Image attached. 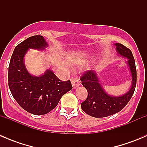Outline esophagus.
<instances>
[{
    "label": "esophagus",
    "mask_w": 147,
    "mask_h": 147,
    "mask_svg": "<svg viewBox=\"0 0 147 147\" xmlns=\"http://www.w3.org/2000/svg\"><path fill=\"white\" fill-rule=\"evenodd\" d=\"M71 82H72V87H73L74 89H75V88H77L78 87H79L81 84L80 80V79H78V78H71Z\"/></svg>",
    "instance_id": "obj_1"
}]
</instances>
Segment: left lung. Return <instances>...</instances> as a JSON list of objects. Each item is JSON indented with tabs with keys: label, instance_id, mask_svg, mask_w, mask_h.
<instances>
[{
	"label": "left lung",
	"instance_id": "8db88e82",
	"mask_svg": "<svg viewBox=\"0 0 147 147\" xmlns=\"http://www.w3.org/2000/svg\"><path fill=\"white\" fill-rule=\"evenodd\" d=\"M116 50L119 55L128 59L127 63L131 75V85L127 93L119 97L107 94L97 78L96 71L87 70L81 77L82 85L87 90V99L81 105L86 114L94 117H106L121 111L129 102L137 84V69L135 61L131 50L122 44L115 43Z\"/></svg>",
	"mask_w": 147,
	"mask_h": 147
}]
</instances>
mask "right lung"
Returning a JSON list of instances; mask_svg holds the SVG:
<instances>
[{
  "label": "right lung",
  "mask_w": 147,
  "mask_h": 147,
  "mask_svg": "<svg viewBox=\"0 0 147 147\" xmlns=\"http://www.w3.org/2000/svg\"><path fill=\"white\" fill-rule=\"evenodd\" d=\"M47 46L42 35L30 37L16 46L8 67V85L12 95L23 109L35 115L50 112L65 93L72 89L70 81L60 80L50 69L37 77L26 69L24 57L28 50H43Z\"/></svg>",
  "instance_id": "right-lung-1"
}]
</instances>
